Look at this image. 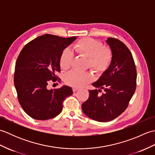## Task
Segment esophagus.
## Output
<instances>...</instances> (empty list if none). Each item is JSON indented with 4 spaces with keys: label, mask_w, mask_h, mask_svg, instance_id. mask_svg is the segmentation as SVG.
I'll return each instance as SVG.
<instances>
[{
    "label": "esophagus",
    "mask_w": 155,
    "mask_h": 155,
    "mask_svg": "<svg viewBox=\"0 0 155 155\" xmlns=\"http://www.w3.org/2000/svg\"><path fill=\"white\" fill-rule=\"evenodd\" d=\"M78 90H79V89H78V88H75V87H74V88H72V91H73V92H74H74H76V91H77Z\"/></svg>",
    "instance_id": "1"
}]
</instances>
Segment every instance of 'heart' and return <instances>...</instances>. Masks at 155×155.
<instances>
[{
	"mask_svg": "<svg viewBox=\"0 0 155 155\" xmlns=\"http://www.w3.org/2000/svg\"><path fill=\"white\" fill-rule=\"evenodd\" d=\"M74 49L77 54L88 58V67L98 74L104 73L111 65L113 54L111 49L104 47L101 41L86 37L78 40L74 45ZM74 55L68 48L62 51L59 63L62 70L71 67ZM93 80L91 72H81L72 71L66 75L65 82L69 86L78 88L84 87Z\"/></svg>",
	"mask_w": 155,
	"mask_h": 155,
	"instance_id": "heart-1",
	"label": "heart"
}]
</instances>
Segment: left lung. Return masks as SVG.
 <instances>
[{
	"label": "left lung",
	"mask_w": 155,
	"mask_h": 155,
	"mask_svg": "<svg viewBox=\"0 0 155 155\" xmlns=\"http://www.w3.org/2000/svg\"><path fill=\"white\" fill-rule=\"evenodd\" d=\"M113 54L109 68L93 86L99 89L89 90V97L82 104L87 117L98 122L114 119L127 109L135 92L137 69L133 55L123 42L117 38L107 41ZM103 89L101 96L98 92Z\"/></svg>",
	"instance_id": "obj_1"
}]
</instances>
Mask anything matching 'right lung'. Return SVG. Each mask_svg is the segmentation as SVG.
<instances>
[{
	"mask_svg": "<svg viewBox=\"0 0 155 155\" xmlns=\"http://www.w3.org/2000/svg\"><path fill=\"white\" fill-rule=\"evenodd\" d=\"M76 39L45 34L26 45L16 62L14 83L22 109L31 118L48 120L61 113L62 103L72 94L71 87L48 89L50 82L61 81L59 58Z\"/></svg>",
	"mask_w": 155,
	"mask_h": 155,
	"instance_id": "obj_1",
	"label": "right lung"
}]
</instances>
